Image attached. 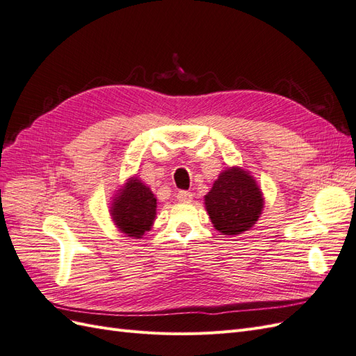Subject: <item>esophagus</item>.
Masks as SVG:
<instances>
[{
  "instance_id": "1",
  "label": "esophagus",
  "mask_w": 356,
  "mask_h": 356,
  "mask_svg": "<svg viewBox=\"0 0 356 356\" xmlns=\"http://www.w3.org/2000/svg\"><path fill=\"white\" fill-rule=\"evenodd\" d=\"M177 199H178L179 202L188 203V202L193 200V193H191V191H186V190H181V191H178Z\"/></svg>"
}]
</instances>
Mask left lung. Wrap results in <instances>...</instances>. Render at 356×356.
Returning <instances> with one entry per match:
<instances>
[{"label":"left lung","instance_id":"1","mask_svg":"<svg viewBox=\"0 0 356 356\" xmlns=\"http://www.w3.org/2000/svg\"><path fill=\"white\" fill-rule=\"evenodd\" d=\"M204 208L215 230L238 236L252 229L261 217L264 196L250 170L230 166L221 172L204 196Z\"/></svg>","mask_w":356,"mask_h":356}]
</instances>
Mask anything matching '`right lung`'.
<instances>
[{
  "instance_id": "add662e5",
  "label": "right lung",
  "mask_w": 356,
  "mask_h": 356,
  "mask_svg": "<svg viewBox=\"0 0 356 356\" xmlns=\"http://www.w3.org/2000/svg\"><path fill=\"white\" fill-rule=\"evenodd\" d=\"M157 197L138 177H131L111 200L110 215L118 232L127 238L141 239L156 220Z\"/></svg>"
}]
</instances>
